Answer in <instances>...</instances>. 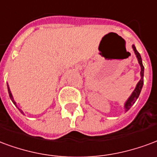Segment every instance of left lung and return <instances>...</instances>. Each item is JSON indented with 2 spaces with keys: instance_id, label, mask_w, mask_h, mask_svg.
Segmentation results:
<instances>
[{
  "instance_id": "obj_1",
  "label": "left lung",
  "mask_w": 157,
  "mask_h": 157,
  "mask_svg": "<svg viewBox=\"0 0 157 157\" xmlns=\"http://www.w3.org/2000/svg\"><path fill=\"white\" fill-rule=\"evenodd\" d=\"M132 48H133V51L135 52V54L136 56L137 60H138V63H139L140 66V81L137 83L136 86V89L134 90V91L132 92V94H130V96L128 98L125 103H124V111L126 112L128 111L130 108H131V106L135 104V102L136 101V99H138V97H139L140 94V91L142 90V87H143V83H144V66H143L142 63V59H141V57H140V55L138 52H137L136 48V47L135 45H132Z\"/></svg>"
}]
</instances>
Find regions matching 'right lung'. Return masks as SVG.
<instances>
[{"mask_svg": "<svg viewBox=\"0 0 157 157\" xmlns=\"http://www.w3.org/2000/svg\"><path fill=\"white\" fill-rule=\"evenodd\" d=\"M7 90H8V94H9V96H10V99H11V101L13 102V104H14V105H16L17 107V102H16V101L14 100V98H13V96H12V94H11V90H10V88H9V85H8V83H7ZM17 109H19V110H20V112L21 113V114H23V111H22V110H21V109H19L18 107H17Z\"/></svg>", "mask_w": 157, "mask_h": 157, "instance_id": "right-lung-1", "label": "right lung"}]
</instances>
